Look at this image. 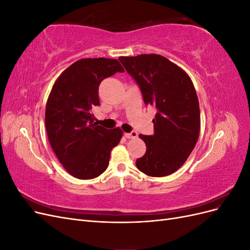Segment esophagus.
Segmentation results:
<instances>
[{"label":"esophagus","mask_w":250,"mask_h":250,"mask_svg":"<svg viewBox=\"0 0 250 250\" xmlns=\"http://www.w3.org/2000/svg\"><path fill=\"white\" fill-rule=\"evenodd\" d=\"M137 137H138L137 131H131L129 133H125V138H127V139H135Z\"/></svg>","instance_id":"esophagus-1"}]
</instances>
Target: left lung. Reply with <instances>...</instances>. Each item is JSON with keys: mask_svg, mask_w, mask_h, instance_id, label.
<instances>
[{"mask_svg": "<svg viewBox=\"0 0 250 250\" xmlns=\"http://www.w3.org/2000/svg\"><path fill=\"white\" fill-rule=\"evenodd\" d=\"M119 60L139 84L145 104L157 110L153 135L140 134L147 150L135 165L148 176L170 175L185 164L199 138L200 109L193 82L162 55L122 56Z\"/></svg>", "mask_w": 250, "mask_h": 250, "instance_id": "obj_1", "label": "left lung"}]
</instances>
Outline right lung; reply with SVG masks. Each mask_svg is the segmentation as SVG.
<instances>
[{"mask_svg":"<svg viewBox=\"0 0 250 250\" xmlns=\"http://www.w3.org/2000/svg\"><path fill=\"white\" fill-rule=\"evenodd\" d=\"M123 66L117 59L83 58L57 78L46 106V129L60 164L79 179L98 177L107 169L110 152L120 143V128L94 122L92 109L100 104L99 85Z\"/></svg>","mask_w":250,"mask_h":250,"instance_id":"right-lung-1","label":"right lung"}]
</instances>
